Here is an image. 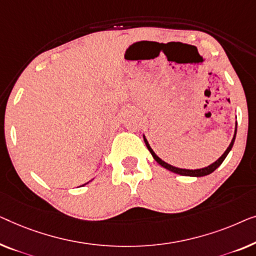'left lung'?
Listing matches in <instances>:
<instances>
[{
  "mask_svg": "<svg viewBox=\"0 0 256 256\" xmlns=\"http://www.w3.org/2000/svg\"><path fill=\"white\" fill-rule=\"evenodd\" d=\"M236 124L234 136H233V138H232V140H231V143H230V146H228V148L226 149V151H225V152H224L223 154H222V157L218 158L217 160L214 162V164L206 166V168H198V170L178 168H174V166H172V165L168 164V162H165L164 160H162V159L159 158L158 156L154 152V150L151 149L146 137H144V136H143V137H144V142H146V148H148V150H149L150 152H151V154H152V157L154 158V160L157 162L159 165H162V168H165L166 170H168V171H171V172H173V173L180 174V176H208V174H210V173H212V172L214 171V170H216V168H218V166H220L222 162H224V159L226 158V156L228 154V152H230V151H231V149H232L233 143H234V140H236Z\"/></svg>",
  "mask_w": 256,
  "mask_h": 256,
  "instance_id": "obj_1",
  "label": "left lung"
}]
</instances>
